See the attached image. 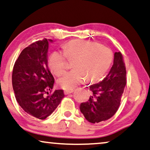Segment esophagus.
Segmentation results:
<instances>
[{"instance_id":"esophagus-1","label":"esophagus","mask_w":150,"mask_h":150,"mask_svg":"<svg viewBox=\"0 0 150 150\" xmlns=\"http://www.w3.org/2000/svg\"><path fill=\"white\" fill-rule=\"evenodd\" d=\"M73 92H74V90L65 91H64V94H65V95H69V94H71V93H72Z\"/></svg>"}]
</instances>
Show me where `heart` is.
Segmentation results:
<instances>
[{
  "instance_id": "b5f03b06",
  "label": "heart",
  "mask_w": 150,
  "mask_h": 150,
  "mask_svg": "<svg viewBox=\"0 0 150 150\" xmlns=\"http://www.w3.org/2000/svg\"><path fill=\"white\" fill-rule=\"evenodd\" d=\"M68 61L73 62L74 70L58 80V84L65 90H72L86 80L94 83L103 79L113 61L112 51L108 47L94 41L74 40L64 47V53L54 51L48 59L50 70L57 76L68 69Z\"/></svg>"
}]
</instances>
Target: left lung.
<instances>
[{
    "label": "left lung",
    "mask_w": 150,
    "mask_h": 150,
    "mask_svg": "<svg viewBox=\"0 0 150 150\" xmlns=\"http://www.w3.org/2000/svg\"><path fill=\"white\" fill-rule=\"evenodd\" d=\"M126 67L120 52L114 53V64L110 72L99 83L89 86L92 92L87 101L80 104V110L91 123L107 120L116 114L126 86Z\"/></svg>",
    "instance_id": "obj_1"
}]
</instances>
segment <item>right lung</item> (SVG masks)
<instances>
[{
  "mask_svg": "<svg viewBox=\"0 0 150 150\" xmlns=\"http://www.w3.org/2000/svg\"><path fill=\"white\" fill-rule=\"evenodd\" d=\"M47 38L32 43L21 51L13 66L12 84L16 100L28 114L45 120L64 97L63 90L51 95L55 80L48 68Z\"/></svg>",
  "mask_w": 150,
  "mask_h": 150,
  "instance_id": "right-lung-1",
  "label": "right lung"
}]
</instances>
